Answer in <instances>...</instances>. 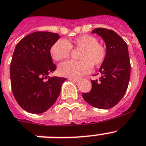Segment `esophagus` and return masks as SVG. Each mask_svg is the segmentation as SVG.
Instances as JSON below:
<instances>
[{"label": "esophagus", "instance_id": "34e87169", "mask_svg": "<svg viewBox=\"0 0 146 146\" xmlns=\"http://www.w3.org/2000/svg\"><path fill=\"white\" fill-rule=\"evenodd\" d=\"M69 80L72 82H74V83H78L80 81V79H74V78H69Z\"/></svg>", "mask_w": 146, "mask_h": 146}]
</instances>
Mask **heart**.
Returning <instances> with one entry per match:
<instances>
[{"instance_id":"heart-1","label":"heart","mask_w":146,"mask_h":146,"mask_svg":"<svg viewBox=\"0 0 146 146\" xmlns=\"http://www.w3.org/2000/svg\"><path fill=\"white\" fill-rule=\"evenodd\" d=\"M71 48L80 50L79 61L68 60L61 63L58 72L61 76L70 78H79L92 71L93 66H99L105 60L106 48L98 43L97 37L89 35L79 36L71 42L58 40L50 48V54L55 61L68 58Z\"/></svg>"}]
</instances>
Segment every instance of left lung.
<instances>
[{
	"label": "left lung",
	"mask_w": 146,
	"mask_h": 146,
	"mask_svg": "<svg viewBox=\"0 0 146 146\" xmlns=\"http://www.w3.org/2000/svg\"><path fill=\"white\" fill-rule=\"evenodd\" d=\"M92 32L103 38L106 55L99 70L101 77L98 80H92L91 91L82 96L92 106L109 109L119 103L129 86L131 64L128 46L114 31L97 28Z\"/></svg>",
	"instance_id": "8db88e82"
}]
</instances>
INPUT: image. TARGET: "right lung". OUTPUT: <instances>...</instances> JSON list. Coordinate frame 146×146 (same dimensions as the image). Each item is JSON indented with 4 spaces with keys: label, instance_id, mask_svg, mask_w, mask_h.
Wrapping results in <instances>:
<instances>
[{
    "label": "right lung",
    "instance_id": "1",
    "mask_svg": "<svg viewBox=\"0 0 146 146\" xmlns=\"http://www.w3.org/2000/svg\"><path fill=\"white\" fill-rule=\"evenodd\" d=\"M60 38L49 32H35L17 43L12 55L10 78L12 93L25 111L40 114L52 106L66 78L48 77L56 69L50 48Z\"/></svg>",
    "mask_w": 146,
    "mask_h": 146
}]
</instances>
